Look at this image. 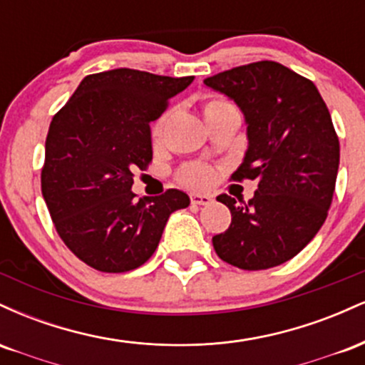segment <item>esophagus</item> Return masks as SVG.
Segmentation results:
<instances>
[{"instance_id": "esophagus-1", "label": "esophagus", "mask_w": 365, "mask_h": 365, "mask_svg": "<svg viewBox=\"0 0 365 365\" xmlns=\"http://www.w3.org/2000/svg\"><path fill=\"white\" fill-rule=\"evenodd\" d=\"M190 202L195 204V206H206V204L212 202V197L207 194H192Z\"/></svg>"}]
</instances>
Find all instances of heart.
<instances>
[{
    "label": "heart",
    "mask_w": 365,
    "mask_h": 365,
    "mask_svg": "<svg viewBox=\"0 0 365 365\" xmlns=\"http://www.w3.org/2000/svg\"><path fill=\"white\" fill-rule=\"evenodd\" d=\"M232 106L230 103H226L225 99L221 98H211L209 101L204 104V115L209 111L220 110V108H226ZM165 123H166V116H161L156 123L153 125V139L159 140L163 135V130H165ZM180 182H183L188 187H206L211 183L212 180V173L207 166L204 165H188L178 173Z\"/></svg>",
    "instance_id": "heart-1"
}]
</instances>
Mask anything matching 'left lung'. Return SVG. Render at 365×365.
<instances>
[{"label": "left lung", "mask_w": 365, "mask_h": 365, "mask_svg": "<svg viewBox=\"0 0 365 365\" xmlns=\"http://www.w3.org/2000/svg\"><path fill=\"white\" fill-rule=\"evenodd\" d=\"M244 113L247 145L237 180H255L249 204L221 194L232 225L212 237L225 262L247 271L290 261L328 216L340 142L319 91L276 61H257L204 81Z\"/></svg>", "instance_id": "obj_1"}]
</instances>
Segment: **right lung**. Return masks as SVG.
I'll return each mask as SVG.
<instances>
[{
    "mask_svg": "<svg viewBox=\"0 0 365 365\" xmlns=\"http://www.w3.org/2000/svg\"><path fill=\"white\" fill-rule=\"evenodd\" d=\"M194 77L132 68L87 75L53 116L41 188L58 235L81 261L103 273L144 264L171 212L190 204L170 188L135 200L133 171L153 159L150 121Z\"/></svg>",
    "mask_w": 365,
    "mask_h": 365,
    "instance_id": "1",
    "label": "right lung"
}]
</instances>
